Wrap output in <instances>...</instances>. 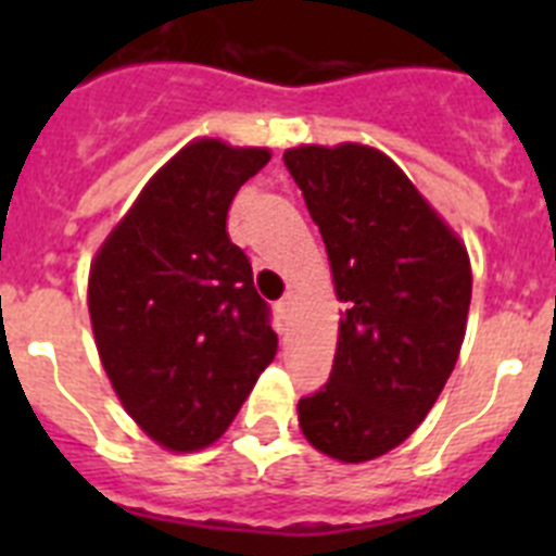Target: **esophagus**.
<instances>
[{"mask_svg":"<svg viewBox=\"0 0 556 556\" xmlns=\"http://www.w3.org/2000/svg\"><path fill=\"white\" fill-rule=\"evenodd\" d=\"M294 301H298V298H294V292H287L281 298V301H278V312L281 314H289L294 308Z\"/></svg>","mask_w":556,"mask_h":556,"instance_id":"obj_1","label":"esophagus"}]
</instances>
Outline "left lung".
I'll list each match as a JSON object with an SVG mask.
<instances>
[{
    "label": "left lung",
    "mask_w": 556,
    "mask_h": 556,
    "mask_svg": "<svg viewBox=\"0 0 556 556\" xmlns=\"http://www.w3.org/2000/svg\"><path fill=\"white\" fill-rule=\"evenodd\" d=\"M342 303L326 387L301 397L308 443L339 462L401 445L434 406L468 323L470 258L404 169L365 144L283 152Z\"/></svg>",
    "instance_id": "8db88e82"
}]
</instances>
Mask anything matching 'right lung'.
<instances>
[{"instance_id":"1","label":"right lung","mask_w":556,"mask_h":556,"mask_svg":"<svg viewBox=\"0 0 556 556\" xmlns=\"http://www.w3.org/2000/svg\"><path fill=\"white\" fill-rule=\"evenodd\" d=\"M269 161L264 147L198 139L161 166L88 275L97 351L127 415L178 454L225 434L275 358L269 306L225 219Z\"/></svg>"}]
</instances>
